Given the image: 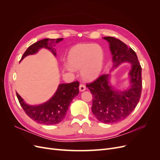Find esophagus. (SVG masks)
<instances>
[{"label": "esophagus", "instance_id": "34e87169", "mask_svg": "<svg viewBox=\"0 0 160 160\" xmlns=\"http://www.w3.org/2000/svg\"><path fill=\"white\" fill-rule=\"evenodd\" d=\"M86 90L85 86L83 84H80L79 85V91H84Z\"/></svg>", "mask_w": 160, "mask_h": 160}]
</instances>
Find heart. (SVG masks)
Instances as JSON below:
<instances>
[{
	"instance_id": "obj_1",
	"label": "heart",
	"mask_w": 160,
	"mask_h": 160,
	"mask_svg": "<svg viewBox=\"0 0 160 160\" xmlns=\"http://www.w3.org/2000/svg\"><path fill=\"white\" fill-rule=\"evenodd\" d=\"M103 50L98 44H80L70 51L68 56L69 65L67 71L81 69V75L85 79H93L98 77L103 69Z\"/></svg>"
}]
</instances>
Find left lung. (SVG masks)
<instances>
[{"label": "left lung", "mask_w": 160, "mask_h": 160, "mask_svg": "<svg viewBox=\"0 0 160 160\" xmlns=\"http://www.w3.org/2000/svg\"><path fill=\"white\" fill-rule=\"evenodd\" d=\"M103 39L109 42L113 68L123 62L131 63L130 85L127 89L116 90L109 83V74L101 75L86 85L93 98V114L101 122L112 123L127 118L137 106L142 88V67L132 48L112 37H105Z\"/></svg>", "instance_id": "1"}]
</instances>
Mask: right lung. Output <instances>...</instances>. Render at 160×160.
<instances>
[{
    "mask_svg": "<svg viewBox=\"0 0 160 160\" xmlns=\"http://www.w3.org/2000/svg\"><path fill=\"white\" fill-rule=\"evenodd\" d=\"M62 39V38H57L56 40L44 38L35 42L28 47L21 61L28 55L35 54L42 48L51 51L52 54L56 56L55 50L52 48V45L54 44V42H59ZM79 85L78 81L60 84L52 98L45 103L40 105H28L17 93V96L23 110L31 119L38 123L55 125L62 122L65 118L72 100L79 94Z\"/></svg>",
    "mask_w": 160,
    "mask_h": 160,
    "instance_id": "add662e5",
    "label": "right lung"
}]
</instances>
